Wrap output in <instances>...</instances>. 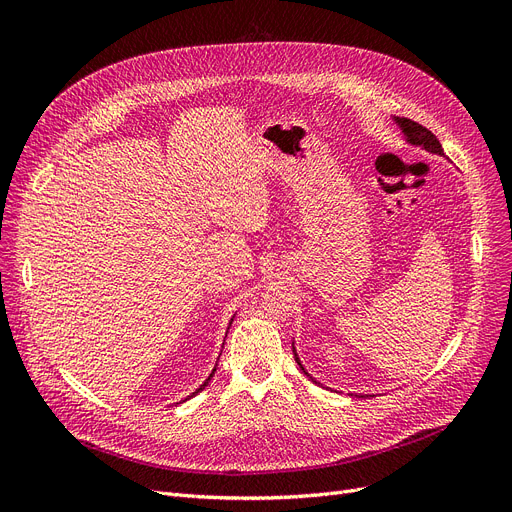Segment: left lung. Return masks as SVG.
<instances>
[{"instance_id": "obj_1", "label": "left lung", "mask_w": 512, "mask_h": 512, "mask_svg": "<svg viewBox=\"0 0 512 512\" xmlns=\"http://www.w3.org/2000/svg\"><path fill=\"white\" fill-rule=\"evenodd\" d=\"M394 120V124L400 128V132H402V139H405L409 145H415V147H423L425 151H429V153H436V155H444V151H442V145H440V141L436 139V134L434 132H429L427 128H423L421 124H417V122H413V120H409V118H398V116H394L392 118ZM292 351H294V359H297V363H299V367L309 375V371L305 369V365L301 363V359H299V355H297V348H294V342H292ZM311 378V375H309ZM315 384H319L315 378H311ZM357 396H365V394H357Z\"/></svg>"}]
</instances>
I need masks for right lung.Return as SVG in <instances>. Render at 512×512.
Here are the masks:
<instances>
[{"instance_id": "obj_1", "label": "right lung", "mask_w": 512, "mask_h": 512, "mask_svg": "<svg viewBox=\"0 0 512 512\" xmlns=\"http://www.w3.org/2000/svg\"><path fill=\"white\" fill-rule=\"evenodd\" d=\"M230 321H232V319H230ZM213 373H215V367H213V369H211V373H209V375H207V380H205V382H203V384H201V386H199V388H197V390H195V392H193V394H191V396H195V394H199V392H201V390H203V388H205V386H207V384H209V382H211V378H213ZM191 396H186V398H191ZM186 398H184V400H186ZM180 402H182V400H180Z\"/></svg>"}]
</instances>
